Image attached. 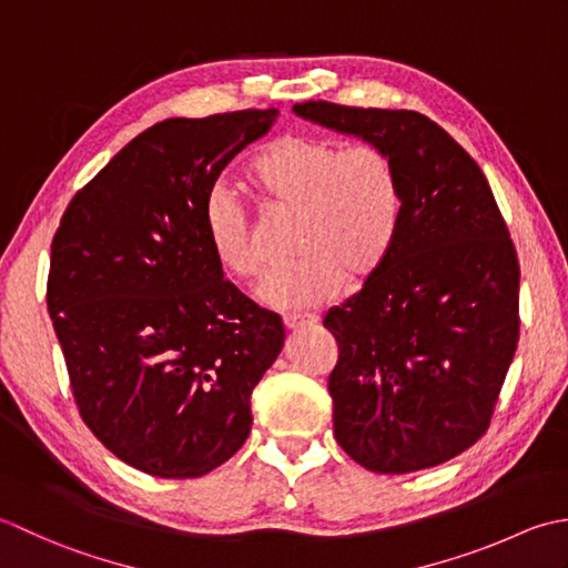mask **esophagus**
<instances>
[{
  "label": "esophagus",
  "mask_w": 568,
  "mask_h": 568,
  "mask_svg": "<svg viewBox=\"0 0 568 568\" xmlns=\"http://www.w3.org/2000/svg\"><path fill=\"white\" fill-rule=\"evenodd\" d=\"M318 316L308 314V316H284V326L286 331H298V328H306V326H316Z\"/></svg>",
  "instance_id": "1"
}]
</instances>
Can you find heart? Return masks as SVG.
Instances as JSON below:
<instances>
[{
	"label": "heart",
	"instance_id": "obj_1",
	"mask_svg": "<svg viewBox=\"0 0 568 568\" xmlns=\"http://www.w3.org/2000/svg\"><path fill=\"white\" fill-rule=\"evenodd\" d=\"M247 181L276 211L298 215L294 252L301 260L264 286L274 308L328 304L345 280H373L395 247L402 183L395 161L377 144L343 146L331 136L282 134L252 156ZM203 230L215 264L227 276L247 282L264 272L252 215L233 191H211Z\"/></svg>",
	"mask_w": 568,
	"mask_h": 568
}]
</instances>
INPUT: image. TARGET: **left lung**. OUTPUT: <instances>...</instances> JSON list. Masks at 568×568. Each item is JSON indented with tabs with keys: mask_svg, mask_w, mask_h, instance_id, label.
<instances>
[{
	"mask_svg": "<svg viewBox=\"0 0 568 568\" xmlns=\"http://www.w3.org/2000/svg\"><path fill=\"white\" fill-rule=\"evenodd\" d=\"M301 118L385 149L402 223L382 270L323 326L335 442L397 476L460 456L488 432L519 338V262L480 166L414 110L294 105Z\"/></svg>",
	"mask_w": 568,
	"mask_h": 568,
	"instance_id": "left-lung-1",
	"label": "left lung"
}]
</instances>
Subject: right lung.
Segmentation results:
<instances>
[{
    "label": "right lung",
    "mask_w": 568,
    "mask_h": 568,
    "mask_svg": "<svg viewBox=\"0 0 568 568\" xmlns=\"http://www.w3.org/2000/svg\"><path fill=\"white\" fill-rule=\"evenodd\" d=\"M280 110L164 120L80 189L51 242L49 314L88 429L126 466L199 478L235 456L284 323L223 280L203 205Z\"/></svg>",
    "instance_id": "obj_1"
}]
</instances>
